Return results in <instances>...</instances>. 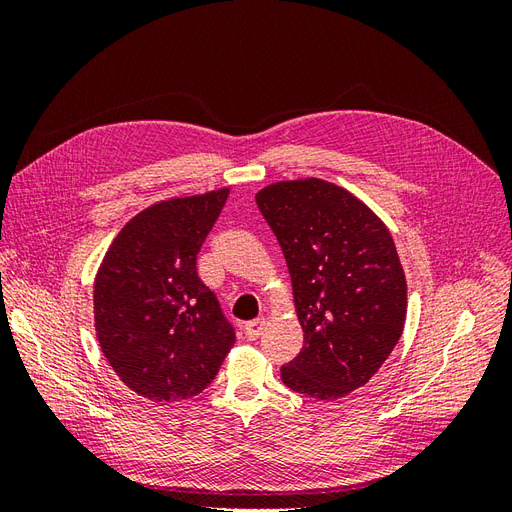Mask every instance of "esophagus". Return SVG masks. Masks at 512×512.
I'll list each match as a JSON object with an SVG mask.
<instances>
[{"mask_svg":"<svg viewBox=\"0 0 512 512\" xmlns=\"http://www.w3.org/2000/svg\"><path fill=\"white\" fill-rule=\"evenodd\" d=\"M265 324H267V320L265 318H256V320H252V322H247L245 327H243V331H245V337L247 339H258L260 335H262V331H265Z\"/></svg>","mask_w":512,"mask_h":512,"instance_id":"esophagus-1","label":"esophagus"}]
</instances>
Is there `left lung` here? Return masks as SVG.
Instances as JSON below:
<instances>
[{
  "label": "left lung",
  "mask_w": 512,
  "mask_h": 512,
  "mask_svg": "<svg viewBox=\"0 0 512 512\" xmlns=\"http://www.w3.org/2000/svg\"><path fill=\"white\" fill-rule=\"evenodd\" d=\"M280 241L303 327L282 382L339 399L389 359L406 322V275L389 228L359 198L322 179L280 181L256 194Z\"/></svg>",
  "instance_id": "8db88e82"
}]
</instances>
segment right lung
Wrapping results in <instances>:
<instances>
[{"label":"right lung","mask_w":512,"mask_h":512,"mask_svg":"<svg viewBox=\"0 0 512 512\" xmlns=\"http://www.w3.org/2000/svg\"><path fill=\"white\" fill-rule=\"evenodd\" d=\"M228 190L173 198L121 228L94 286L102 352L121 382L151 401L198 395L218 376L235 329L196 271Z\"/></svg>","instance_id":"obj_1"}]
</instances>
